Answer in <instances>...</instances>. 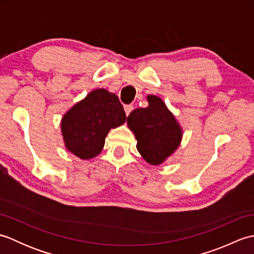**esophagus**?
I'll use <instances>...</instances> for the list:
<instances>
[{
  "instance_id": "esophagus-1",
  "label": "esophagus",
  "mask_w": 254,
  "mask_h": 254,
  "mask_svg": "<svg viewBox=\"0 0 254 254\" xmlns=\"http://www.w3.org/2000/svg\"><path fill=\"white\" fill-rule=\"evenodd\" d=\"M133 109H134V107H133L132 105L124 106V111H126V115H127V116L130 115V113L133 111Z\"/></svg>"
}]
</instances>
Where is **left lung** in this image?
I'll return each instance as SVG.
<instances>
[{
	"label": "left lung",
	"instance_id": "left-lung-1",
	"mask_svg": "<svg viewBox=\"0 0 254 254\" xmlns=\"http://www.w3.org/2000/svg\"><path fill=\"white\" fill-rule=\"evenodd\" d=\"M148 107L137 108L127 117L136 137L138 153L148 164L159 165L175 152L182 132L175 117L157 96H148Z\"/></svg>",
	"mask_w": 254,
	"mask_h": 254
}]
</instances>
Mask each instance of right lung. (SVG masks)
Returning <instances> with one entry per match:
<instances>
[{
  "instance_id": "add662e5",
  "label": "right lung",
  "mask_w": 254,
  "mask_h": 254,
  "mask_svg": "<svg viewBox=\"0 0 254 254\" xmlns=\"http://www.w3.org/2000/svg\"><path fill=\"white\" fill-rule=\"evenodd\" d=\"M118 96L106 89L91 91L64 115L61 123L66 148L82 159L98 155L111 127L126 122Z\"/></svg>"
}]
</instances>
